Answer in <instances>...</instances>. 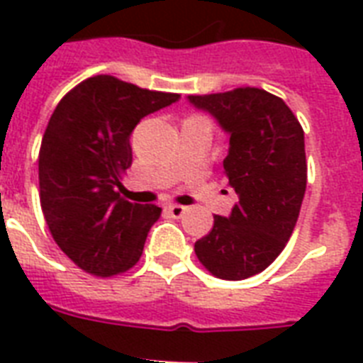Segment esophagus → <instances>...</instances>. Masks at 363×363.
Returning a JSON list of instances; mask_svg holds the SVG:
<instances>
[{
  "mask_svg": "<svg viewBox=\"0 0 363 363\" xmlns=\"http://www.w3.org/2000/svg\"><path fill=\"white\" fill-rule=\"evenodd\" d=\"M164 211L167 213V215H171L173 218H181L184 213H186V207H182V205H175V203H169V205H165Z\"/></svg>",
  "mask_w": 363,
  "mask_h": 363,
  "instance_id": "1",
  "label": "esophagus"
}]
</instances>
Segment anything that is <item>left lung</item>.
Returning a JSON list of instances; mask_svg holds the SVG:
<instances>
[{
    "instance_id": "left-lung-1",
    "label": "left lung",
    "mask_w": 363,
    "mask_h": 363,
    "mask_svg": "<svg viewBox=\"0 0 363 363\" xmlns=\"http://www.w3.org/2000/svg\"><path fill=\"white\" fill-rule=\"evenodd\" d=\"M188 101L230 135L224 171L239 198L194 250L215 277L242 281L273 264L298 222L307 186L303 130L281 98L259 88Z\"/></svg>"
}]
</instances>
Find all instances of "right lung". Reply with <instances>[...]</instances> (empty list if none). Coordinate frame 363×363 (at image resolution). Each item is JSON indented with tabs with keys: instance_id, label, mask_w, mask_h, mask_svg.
Instances as JSON below:
<instances>
[{
	"instance_id": "right-lung-1",
	"label": "right lung",
	"mask_w": 363,
	"mask_h": 363,
	"mask_svg": "<svg viewBox=\"0 0 363 363\" xmlns=\"http://www.w3.org/2000/svg\"><path fill=\"white\" fill-rule=\"evenodd\" d=\"M179 98L96 75L54 109L39 150L41 209L56 245L86 273L116 275L141 258L162 209L131 203L116 186L131 165V131Z\"/></svg>"
}]
</instances>
